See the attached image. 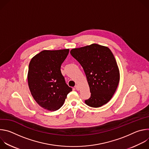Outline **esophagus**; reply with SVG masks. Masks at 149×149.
<instances>
[{
  "label": "esophagus",
  "mask_w": 149,
  "mask_h": 149,
  "mask_svg": "<svg viewBox=\"0 0 149 149\" xmlns=\"http://www.w3.org/2000/svg\"><path fill=\"white\" fill-rule=\"evenodd\" d=\"M75 88L78 91V90H79V87L78 86H75Z\"/></svg>",
  "instance_id": "obj_1"
}]
</instances>
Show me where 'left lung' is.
Segmentation results:
<instances>
[{
	"mask_svg": "<svg viewBox=\"0 0 149 149\" xmlns=\"http://www.w3.org/2000/svg\"><path fill=\"white\" fill-rule=\"evenodd\" d=\"M71 55L84 69L91 97L85 102L97 108L107 104L115 93L120 81L116 60L107 47L93 44L71 50Z\"/></svg>",
	"mask_w": 149,
	"mask_h": 149,
	"instance_id": "8db88e82",
	"label": "left lung"
}]
</instances>
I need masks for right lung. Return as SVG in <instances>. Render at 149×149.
Instances as JSON below:
<instances>
[{
  "label": "right lung",
  "mask_w": 149,
  "mask_h": 149,
  "mask_svg": "<svg viewBox=\"0 0 149 149\" xmlns=\"http://www.w3.org/2000/svg\"><path fill=\"white\" fill-rule=\"evenodd\" d=\"M69 51L44 50L30 61L28 73L30 91L35 101L47 110L59 109L72 91L61 71V64Z\"/></svg>",
  "instance_id": "1"
}]
</instances>
